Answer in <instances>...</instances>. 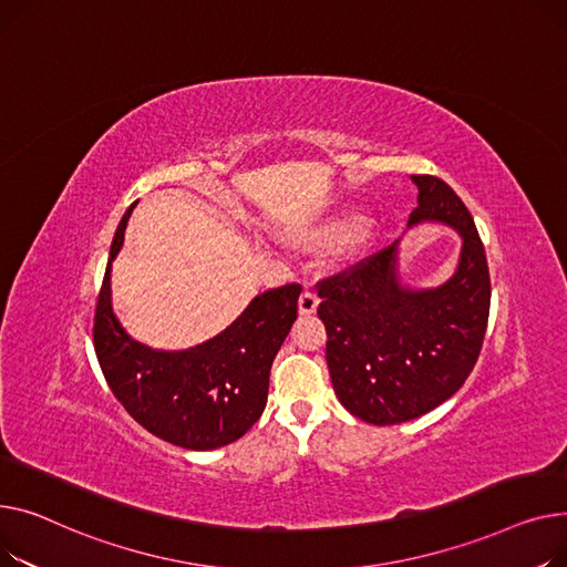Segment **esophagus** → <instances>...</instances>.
<instances>
[{
    "label": "esophagus",
    "instance_id": "34e87169",
    "mask_svg": "<svg viewBox=\"0 0 567 567\" xmlns=\"http://www.w3.org/2000/svg\"><path fill=\"white\" fill-rule=\"evenodd\" d=\"M297 309H299V313H302V316H311V313H316V309H318V295H316L313 290H309V288H307L302 295H299Z\"/></svg>",
    "mask_w": 567,
    "mask_h": 567
}]
</instances>
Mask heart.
Wrapping results in <instances>:
<instances>
[{
	"instance_id": "1",
	"label": "heart",
	"mask_w": 567,
	"mask_h": 567,
	"mask_svg": "<svg viewBox=\"0 0 567 567\" xmlns=\"http://www.w3.org/2000/svg\"><path fill=\"white\" fill-rule=\"evenodd\" d=\"M346 228H348V224L346 221H331V224H324V226H320V228H316V230H311L309 236L305 238V243H309V245H327V243H331V240H337V238H341L343 233H346Z\"/></svg>"
}]
</instances>
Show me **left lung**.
<instances>
[{"instance_id": "1", "label": "left lung", "mask_w": 567, "mask_h": 567, "mask_svg": "<svg viewBox=\"0 0 567 567\" xmlns=\"http://www.w3.org/2000/svg\"><path fill=\"white\" fill-rule=\"evenodd\" d=\"M412 181L419 206L408 226L444 224L462 238L453 277L437 288L403 286L393 243L318 284L331 384L350 414L375 425L405 423L449 401L474 371L489 316L474 217L444 181Z\"/></svg>"}]
</instances>
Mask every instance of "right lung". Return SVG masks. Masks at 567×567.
Listing matches in <instances>:
<instances>
[{"mask_svg": "<svg viewBox=\"0 0 567 567\" xmlns=\"http://www.w3.org/2000/svg\"><path fill=\"white\" fill-rule=\"evenodd\" d=\"M132 204L112 240L97 295L93 346L125 412L155 437L189 451L240 440L268 403L272 361L297 318L299 284L256 295L221 334L189 350H155L132 339L112 309V260L123 247Z\"/></svg>", "mask_w": 567, "mask_h": 567, "instance_id": "add662e5", "label": "right lung"}]
</instances>
